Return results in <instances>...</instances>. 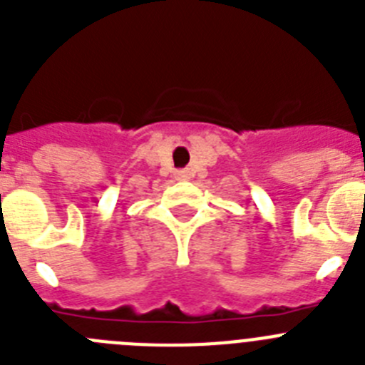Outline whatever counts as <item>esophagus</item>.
Returning <instances> with one entry per match:
<instances>
[{"mask_svg":"<svg viewBox=\"0 0 365 365\" xmlns=\"http://www.w3.org/2000/svg\"><path fill=\"white\" fill-rule=\"evenodd\" d=\"M190 175H192V173H190L188 170H180V172H175V179L177 180H188Z\"/></svg>","mask_w":365,"mask_h":365,"instance_id":"obj_1","label":"esophagus"}]
</instances>
